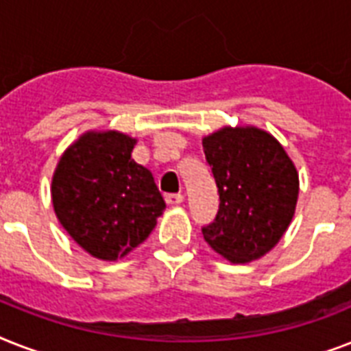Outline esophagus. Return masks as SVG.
Listing matches in <instances>:
<instances>
[{
  "label": "esophagus",
  "mask_w": 351,
  "mask_h": 351,
  "mask_svg": "<svg viewBox=\"0 0 351 351\" xmlns=\"http://www.w3.org/2000/svg\"><path fill=\"white\" fill-rule=\"evenodd\" d=\"M165 202L169 204V206H178V204L184 202V195H180V193H169V195H165Z\"/></svg>",
  "instance_id": "34e87169"
}]
</instances>
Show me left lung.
<instances>
[{
  "label": "left lung",
  "mask_w": 351,
  "mask_h": 351,
  "mask_svg": "<svg viewBox=\"0 0 351 351\" xmlns=\"http://www.w3.org/2000/svg\"><path fill=\"white\" fill-rule=\"evenodd\" d=\"M219 187L206 242L231 262H251L277 244L293 219L299 175L280 143L256 127H224L202 140Z\"/></svg>",
  "instance_id": "1"
}]
</instances>
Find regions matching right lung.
Returning <instances> with one entry per match:
<instances>
[{"instance_id": "add662e5", "label": "right lung", "mask_w": 351, "mask_h": 351, "mask_svg": "<svg viewBox=\"0 0 351 351\" xmlns=\"http://www.w3.org/2000/svg\"><path fill=\"white\" fill-rule=\"evenodd\" d=\"M117 131L87 132L63 153L52 178L60 224L96 258L117 261L154 230L165 202L151 171Z\"/></svg>"}]
</instances>
